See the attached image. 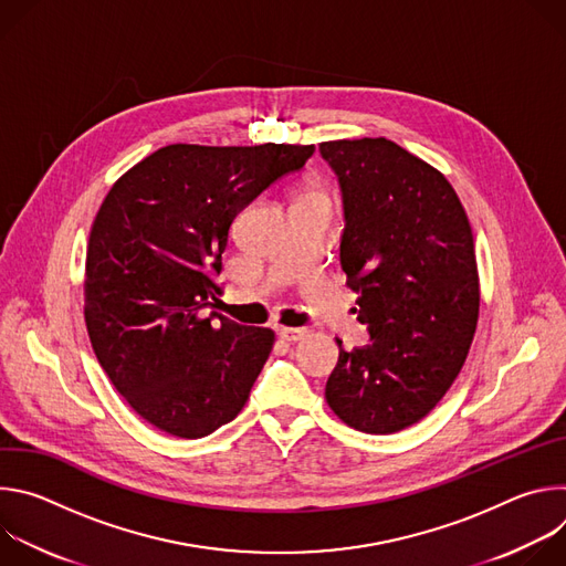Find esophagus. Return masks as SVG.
Here are the masks:
<instances>
[{
	"instance_id": "obj_1",
	"label": "esophagus",
	"mask_w": 566,
	"mask_h": 566,
	"mask_svg": "<svg viewBox=\"0 0 566 566\" xmlns=\"http://www.w3.org/2000/svg\"><path fill=\"white\" fill-rule=\"evenodd\" d=\"M304 336H306V329H300V327H282L280 329V338L286 343H297Z\"/></svg>"
}]
</instances>
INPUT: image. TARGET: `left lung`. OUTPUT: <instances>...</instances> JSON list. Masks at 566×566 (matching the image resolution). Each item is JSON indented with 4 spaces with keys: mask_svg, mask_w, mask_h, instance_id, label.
I'll return each instance as SVG.
<instances>
[{
    "mask_svg": "<svg viewBox=\"0 0 566 566\" xmlns=\"http://www.w3.org/2000/svg\"><path fill=\"white\" fill-rule=\"evenodd\" d=\"M338 177L340 266L369 345L345 352L329 408L354 430L391 434L421 421L461 371L476 315L472 230L448 179L387 138L322 143Z\"/></svg>",
    "mask_w": 566,
    "mask_h": 566,
    "instance_id": "8db88e82",
    "label": "left lung"
}]
</instances>
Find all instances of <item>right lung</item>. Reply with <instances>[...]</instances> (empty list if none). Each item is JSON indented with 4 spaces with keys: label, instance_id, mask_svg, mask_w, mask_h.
<instances>
[{
    "label": "right lung",
    "instance_id": "right-lung-1",
    "mask_svg": "<svg viewBox=\"0 0 566 566\" xmlns=\"http://www.w3.org/2000/svg\"><path fill=\"white\" fill-rule=\"evenodd\" d=\"M313 145H168L105 197L87 249L85 322L94 354L154 428L201 439L230 423L251 394L273 332L206 311L234 217Z\"/></svg>",
    "mask_w": 566,
    "mask_h": 566
}]
</instances>
